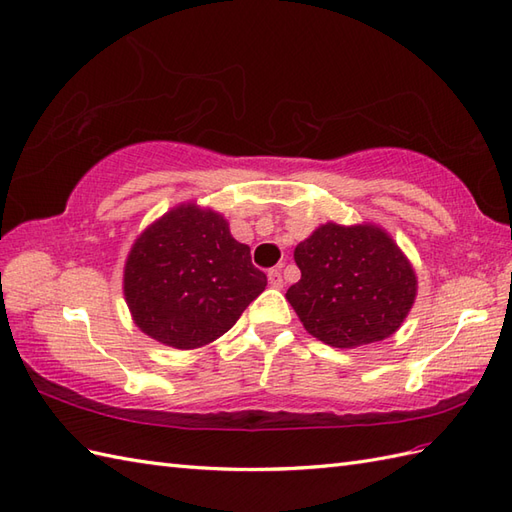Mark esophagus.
Instances as JSON below:
<instances>
[{"label":"esophagus","mask_w":512,"mask_h":512,"mask_svg":"<svg viewBox=\"0 0 512 512\" xmlns=\"http://www.w3.org/2000/svg\"><path fill=\"white\" fill-rule=\"evenodd\" d=\"M268 283L272 285V287H283V274H281V268H272L270 272H268Z\"/></svg>","instance_id":"obj_1"}]
</instances>
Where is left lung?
<instances>
[{
  "instance_id": "1",
  "label": "left lung",
  "mask_w": 512,
  "mask_h": 512,
  "mask_svg": "<svg viewBox=\"0 0 512 512\" xmlns=\"http://www.w3.org/2000/svg\"><path fill=\"white\" fill-rule=\"evenodd\" d=\"M294 259L300 281L285 298L307 333L329 346L381 342L400 329L415 303L411 261L376 225L326 222L296 246Z\"/></svg>"
}]
</instances>
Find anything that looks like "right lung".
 <instances>
[{"mask_svg": "<svg viewBox=\"0 0 512 512\" xmlns=\"http://www.w3.org/2000/svg\"><path fill=\"white\" fill-rule=\"evenodd\" d=\"M266 285L251 248L233 238L229 222L196 203L177 205L144 229L123 274L138 329L179 350L225 335Z\"/></svg>", "mask_w": 512, "mask_h": 512, "instance_id": "1", "label": "right lung"}]
</instances>
